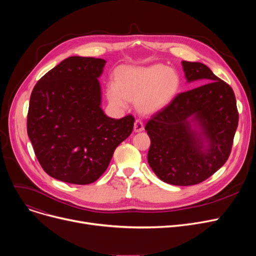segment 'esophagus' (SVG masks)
Masks as SVG:
<instances>
[{
	"instance_id": "1",
	"label": "esophagus",
	"mask_w": 256,
	"mask_h": 256,
	"mask_svg": "<svg viewBox=\"0 0 256 256\" xmlns=\"http://www.w3.org/2000/svg\"><path fill=\"white\" fill-rule=\"evenodd\" d=\"M144 128V124H143V120L138 118L136 119L135 121V126H134V130H135V132H141L143 130Z\"/></svg>"
}]
</instances>
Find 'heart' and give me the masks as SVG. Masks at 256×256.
Instances as JSON below:
<instances>
[{
  "label": "heart",
  "mask_w": 256,
  "mask_h": 256,
  "mask_svg": "<svg viewBox=\"0 0 256 256\" xmlns=\"http://www.w3.org/2000/svg\"><path fill=\"white\" fill-rule=\"evenodd\" d=\"M178 78L165 65L126 70L117 83L108 88L109 100L117 106H126L128 100H137L139 110L150 113L167 106L178 89Z\"/></svg>",
  "instance_id": "heart-1"
}]
</instances>
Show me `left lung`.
I'll return each instance as SVG.
<instances>
[{"label": "left lung", "instance_id": "left-lung-1", "mask_svg": "<svg viewBox=\"0 0 256 256\" xmlns=\"http://www.w3.org/2000/svg\"><path fill=\"white\" fill-rule=\"evenodd\" d=\"M188 80H204V85L178 93L147 120L150 138L147 160L156 176L170 184L192 186L218 171L232 152L238 124L232 88L199 62L182 61ZM195 114L210 141L206 153L188 130L186 119Z\"/></svg>", "mask_w": 256, "mask_h": 256}]
</instances>
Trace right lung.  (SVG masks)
Instances as JSON below:
<instances>
[{
  "instance_id": "obj_1",
  "label": "right lung",
  "mask_w": 256,
  "mask_h": 256,
  "mask_svg": "<svg viewBox=\"0 0 256 256\" xmlns=\"http://www.w3.org/2000/svg\"><path fill=\"white\" fill-rule=\"evenodd\" d=\"M106 61L72 56L48 72L30 98L26 132L50 176L74 184L100 178L135 118L108 117L100 109L98 78Z\"/></svg>"
}]
</instances>
